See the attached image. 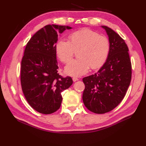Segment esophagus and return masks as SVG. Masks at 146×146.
<instances>
[{"instance_id":"obj_1","label":"esophagus","mask_w":146,"mask_h":146,"mask_svg":"<svg viewBox=\"0 0 146 146\" xmlns=\"http://www.w3.org/2000/svg\"><path fill=\"white\" fill-rule=\"evenodd\" d=\"M78 78H76V77H73V81L74 82L78 81Z\"/></svg>"}]
</instances>
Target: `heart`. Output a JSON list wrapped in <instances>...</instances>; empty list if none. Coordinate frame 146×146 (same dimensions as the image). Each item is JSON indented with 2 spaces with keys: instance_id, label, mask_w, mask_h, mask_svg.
<instances>
[{
  "instance_id": "obj_1",
  "label": "heart",
  "mask_w": 146,
  "mask_h": 146,
  "mask_svg": "<svg viewBox=\"0 0 146 146\" xmlns=\"http://www.w3.org/2000/svg\"><path fill=\"white\" fill-rule=\"evenodd\" d=\"M110 43L107 37L98 35L97 33L83 29L71 33L69 41L60 39L55 46L58 58L64 63L70 61L75 51H78L79 59L68 63L64 68L67 75L79 76L92 70L101 67L109 54Z\"/></svg>"
}]
</instances>
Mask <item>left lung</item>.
<instances>
[{
  "mask_svg": "<svg viewBox=\"0 0 146 146\" xmlns=\"http://www.w3.org/2000/svg\"><path fill=\"white\" fill-rule=\"evenodd\" d=\"M101 27L108 37L109 54L98 72L83 78V103L90 111L98 114L112 110L122 102L132 76L129 48L124 40L110 27Z\"/></svg>",
  "mask_w": 146,
  "mask_h": 146,
  "instance_id": "left-lung-1",
  "label": "left lung"
}]
</instances>
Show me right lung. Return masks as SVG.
Here are the masks:
<instances>
[{"label":"right lung","instance_id":"add662e5","mask_svg":"<svg viewBox=\"0 0 146 146\" xmlns=\"http://www.w3.org/2000/svg\"><path fill=\"white\" fill-rule=\"evenodd\" d=\"M71 28L47 25L36 32L26 46L21 61L22 90L30 106L41 113L57 111L63 100L61 92L73 83L71 77L59 75L55 52L59 34Z\"/></svg>","mask_w":146,"mask_h":146}]
</instances>
